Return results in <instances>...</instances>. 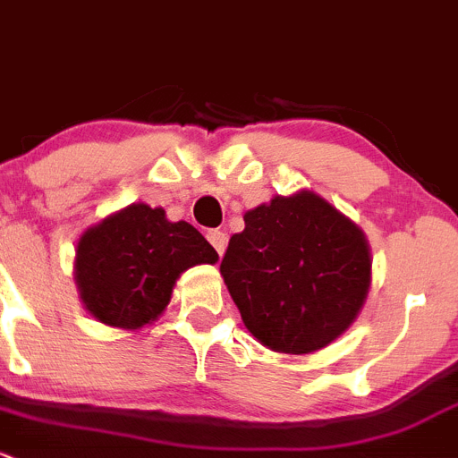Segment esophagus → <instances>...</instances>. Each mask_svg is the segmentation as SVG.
<instances>
[{"instance_id": "obj_1", "label": "esophagus", "mask_w": 458, "mask_h": 458, "mask_svg": "<svg viewBox=\"0 0 458 458\" xmlns=\"http://www.w3.org/2000/svg\"><path fill=\"white\" fill-rule=\"evenodd\" d=\"M207 240H209L211 247L216 249V253H218V256H223L225 249H227V233H225V231H218V229H211V231H207Z\"/></svg>"}]
</instances>
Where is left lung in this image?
I'll return each mask as SVG.
<instances>
[{
    "label": "left lung",
    "instance_id": "left-lung-1",
    "mask_svg": "<svg viewBox=\"0 0 458 458\" xmlns=\"http://www.w3.org/2000/svg\"><path fill=\"white\" fill-rule=\"evenodd\" d=\"M220 273L253 337L301 355L331 344L357 318L369 295L370 253L351 220L301 191L244 214Z\"/></svg>",
    "mask_w": 458,
    "mask_h": 458
}]
</instances>
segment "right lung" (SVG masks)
Wrapping results in <instances>:
<instances>
[{
    "label": "right lung",
    "mask_w": 458,
    "mask_h": 458,
    "mask_svg": "<svg viewBox=\"0 0 458 458\" xmlns=\"http://www.w3.org/2000/svg\"><path fill=\"white\" fill-rule=\"evenodd\" d=\"M216 260L200 231L182 220L169 223L163 209L139 202L81 235L74 277L98 322L139 328L163 313L185 268Z\"/></svg>",
    "instance_id": "1"
}]
</instances>
